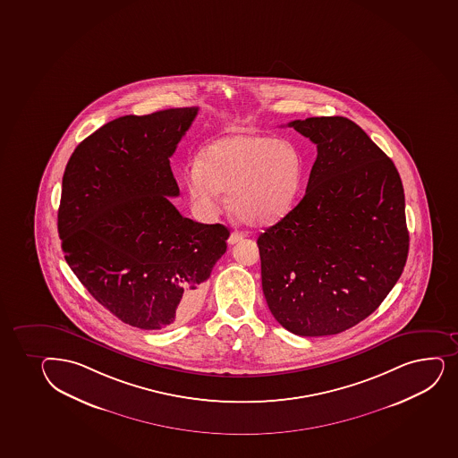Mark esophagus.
I'll list each match as a JSON object with an SVG mask.
<instances>
[{"instance_id": "34e87169", "label": "esophagus", "mask_w": 458, "mask_h": 458, "mask_svg": "<svg viewBox=\"0 0 458 458\" xmlns=\"http://www.w3.org/2000/svg\"><path fill=\"white\" fill-rule=\"evenodd\" d=\"M245 237V234L241 232H233L228 237V245H236L237 242H241Z\"/></svg>"}]
</instances>
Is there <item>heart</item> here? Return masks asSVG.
<instances>
[{
	"instance_id": "obj_1",
	"label": "heart",
	"mask_w": 458,
	"mask_h": 458,
	"mask_svg": "<svg viewBox=\"0 0 458 458\" xmlns=\"http://www.w3.org/2000/svg\"><path fill=\"white\" fill-rule=\"evenodd\" d=\"M187 193L202 212H215L221 191L233 213L267 225L291 212L302 182L296 148L261 134H232L207 145L182 174Z\"/></svg>"
}]
</instances>
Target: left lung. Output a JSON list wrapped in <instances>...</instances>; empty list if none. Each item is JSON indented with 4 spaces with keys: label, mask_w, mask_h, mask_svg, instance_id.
Masks as SVG:
<instances>
[{
    "label": "left lung",
    "mask_w": 458,
    "mask_h": 458,
    "mask_svg": "<svg viewBox=\"0 0 458 458\" xmlns=\"http://www.w3.org/2000/svg\"><path fill=\"white\" fill-rule=\"evenodd\" d=\"M318 148L300 204L257 239L272 315L304 337L339 335L372 315L409 256L394 162L344 116L287 123Z\"/></svg>",
    "instance_id": "1"
}]
</instances>
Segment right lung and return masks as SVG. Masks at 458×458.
Masks as SVG:
<instances>
[{
	"instance_id": "right-lung-1",
	"label": "right lung",
	"mask_w": 458,
	"mask_h": 458,
	"mask_svg": "<svg viewBox=\"0 0 458 458\" xmlns=\"http://www.w3.org/2000/svg\"><path fill=\"white\" fill-rule=\"evenodd\" d=\"M198 107L114 119L84 139L62 182L64 260L125 324L162 330L197 313L201 287L226 251L221 224L182 217L169 157Z\"/></svg>"
}]
</instances>
